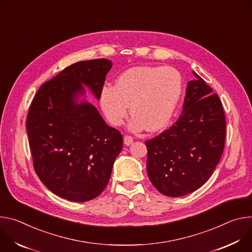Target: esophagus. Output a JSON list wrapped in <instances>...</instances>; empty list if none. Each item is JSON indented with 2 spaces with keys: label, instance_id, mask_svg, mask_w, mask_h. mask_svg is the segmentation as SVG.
<instances>
[{
  "label": "esophagus",
  "instance_id": "34e87169",
  "mask_svg": "<svg viewBox=\"0 0 252 252\" xmlns=\"http://www.w3.org/2000/svg\"><path fill=\"white\" fill-rule=\"evenodd\" d=\"M132 143H133V137H131V136H129V135L124 136V144H125V145L129 146V145H131Z\"/></svg>",
  "mask_w": 252,
  "mask_h": 252
}]
</instances>
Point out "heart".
Instances as JSON below:
<instances>
[{
    "label": "heart",
    "instance_id": "b5f03b06",
    "mask_svg": "<svg viewBox=\"0 0 252 252\" xmlns=\"http://www.w3.org/2000/svg\"><path fill=\"white\" fill-rule=\"evenodd\" d=\"M182 91V77L173 67H133L117 78L115 87H103L100 106L111 125L124 122L130 105L131 130L158 131L171 121Z\"/></svg>",
    "mask_w": 252,
    "mask_h": 252
}]
</instances>
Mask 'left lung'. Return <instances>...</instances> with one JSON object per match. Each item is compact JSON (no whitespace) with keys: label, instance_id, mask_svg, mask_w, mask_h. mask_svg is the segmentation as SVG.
Segmentation results:
<instances>
[{"label":"left lung","instance_id":"8db88e82","mask_svg":"<svg viewBox=\"0 0 252 252\" xmlns=\"http://www.w3.org/2000/svg\"><path fill=\"white\" fill-rule=\"evenodd\" d=\"M178 120L145 142L147 173L162 194L180 197L200 188L212 175L225 142V115L217 94L193 72Z\"/></svg>","mask_w":252,"mask_h":252}]
</instances>
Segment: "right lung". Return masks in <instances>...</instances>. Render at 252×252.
<instances>
[{
	"instance_id": "1",
	"label": "right lung",
	"mask_w": 252,
	"mask_h": 252,
	"mask_svg": "<svg viewBox=\"0 0 252 252\" xmlns=\"http://www.w3.org/2000/svg\"><path fill=\"white\" fill-rule=\"evenodd\" d=\"M112 63L107 59L77 62L44 83L27 116L34 169L43 184L64 199H94L107 186L122 150L121 133L108 126L86 100L90 89L99 100Z\"/></svg>"
}]
</instances>
